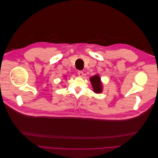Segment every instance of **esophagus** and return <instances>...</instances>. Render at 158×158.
<instances>
[{"instance_id": "obj_1", "label": "esophagus", "mask_w": 158, "mask_h": 158, "mask_svg": "<svg viewBox=\"0 0 158 158\" xmlns=\"http://www.w3.org/2000/svg\"><path fill=\"white\" fill-rule=\"evenodd\" d=\"M78 74L79 76H80V77H82V76H83L84 75V72L82 70H79L78 72Z\"/></svg>"}]
</instances>
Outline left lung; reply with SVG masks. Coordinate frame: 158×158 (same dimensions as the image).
I'll use <instances>...</instances> for the list:
<instances>
[{
  "instance_id": "1",
  "label": "left lung",
  "mask_w": 158,
  "mask_h": 158,
  "mask_svg": "<svg viewBox=\"0 0 158 158\" xmlns=\"http://www.w3.org/2000/svg\"><path fill=\"white\" fill-rule=\"evenodd\" d=\"M94 92L101 93L102 91V85L100 82V78L98 75H95L90 78Z\"/></svg>"
}]
</instances>
